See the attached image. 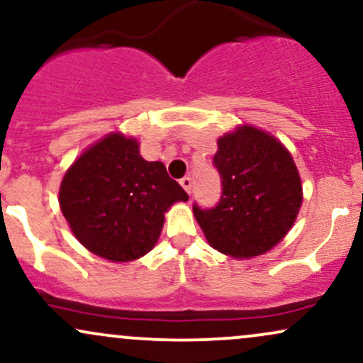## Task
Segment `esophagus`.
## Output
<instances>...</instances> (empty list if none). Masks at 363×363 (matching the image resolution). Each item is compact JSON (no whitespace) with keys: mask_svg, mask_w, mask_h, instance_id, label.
Instances as JSON below:
<instances>
[{"mask_svg":"<svg viewBox=\"0 0 363 363\" xmlns=\"http://www.w3.org/2000/svg\"><path fill=\"white\" fill-rule=\"evenodd\" d=\"M181 186L184 187L187 194H191V191H193V179H191V177H184V179H181Z\"/></svg>","mask_w":363,"mask_h":363,"instance_id":"esophagus-1","label":"esophagus"}]
</instances>
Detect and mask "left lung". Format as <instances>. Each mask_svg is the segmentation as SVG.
<instances>
[{
	"mask_svg": "<svg viewBox=\"0 0 363 363\" xmlns=\"http://www.w3.org/2000/svg\"><path fill=\"white\" fill-rule=\"evenodd\" d=\"M213 167L222 181L218 203L193 205L208 242L239 259L269 251L290 230L302 203L290 153L268 133L244 126L218 140Z\"/></svg>",
	"mask_w": 363,
	"mask_h": 363,
	"instance_id": "8db88e82",
	"label": "left lung"
}]
</instances>
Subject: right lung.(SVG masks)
Listing matches in <instances>:
<instances>
[{"label": "right lung", "instance_id": "obj_1", "mask_svg": "<svg viewBox=\"0 0 363 363\" xmlns=\"http://www.w3.org/2000/svg\"><path fill=\"white\" fill-rule=\"evenodd\" d=\"M187 193L162 162L141 158L136 140L114 133L69 167L60 205L73 234L109 261H133L157 244L164 213Z\"/></svg>", "mask_w": 363, "mask_h": 363}]
</instances>
